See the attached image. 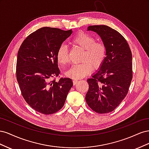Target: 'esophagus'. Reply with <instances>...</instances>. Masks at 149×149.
Instances as JSON below:
<instances>
[{
    "instance_id": "1",
    "label": "esophagus",
    "mask_w": 149,
    "mask_h": 149,
    "mask_svg": "<svg viewBox=\"0 0 149 149\" xmlns=\"http://www.w3.org/2000/svg\"><path fill=\"white\" fill-rule=\"evenodd\" d=\"M78 82V79H74V80L73 81V85H76V84H77Z\"/></svg>"
}]
</instances>
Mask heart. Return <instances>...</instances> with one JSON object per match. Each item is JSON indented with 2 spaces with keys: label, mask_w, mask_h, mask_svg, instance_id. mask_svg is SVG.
Listing matches in <instances>:
<instances>
[{
  "label": "heart",
  "mask_w": 149,
  "mask_h": 149,
  "mask_svg": "<svg viewBox=\"0 0 149 149\" xmlns=\"http://www.w3.org/2000/svg\"><path fill=\"white\" fill-rule=\"evenodd\" d=\"M71 44L75 47L83 49L81 58L82 63L75 65L66 72V75L73 79H80L89 75L94 69L101 68L106 57V46L102 42H96L93 36L84 32H79L71 40ZM56 58L59 63L63 65L70 63L69 51L65 45L58 47Z\"/></svg>",
  "instance_id": "obj_1"
}]
</instances>
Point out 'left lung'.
Wrapping results in <instances>:
<instances>
[{
  "label": "left lung",
  "instance_id": "1",
  "mask_svg": "<svg viewBox=\"0 0 149 149\" xmlns=\"http://www.w3.org/2000/svg\"><path fill=\"white\" fill-rule=\"evenodd\" d=\"M106 46V57L100 70L87 80L86 101L99 114L114 111L127 95L132 79V57L129 44L118 31L107 25H91Z\"/></svg>",
  "mask_w": 149,
  "mask_h": 149
}]
</instances>
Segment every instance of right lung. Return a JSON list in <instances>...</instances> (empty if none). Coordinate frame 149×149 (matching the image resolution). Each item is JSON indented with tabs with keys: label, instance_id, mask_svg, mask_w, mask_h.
<instances>
[{
	"label": "right lung",
	"instance_id": "add662e5",
	"mask_svg": "<svg viewBox=\"0 0 149 149\" xmlns=\"http://www.w3.org/2000/svg\"><path fill=\"white\" fill-rule=\"evenodd\" d=\"M71 30L43 27L29 35L18 52L16 76L22 96L40 113L52 114L63 107L73 86L70 78L60 74L57 49L72 33Z\"/></svg>",
	"mask_w": 149,
	"mask_h": 149
}]
</instances>
